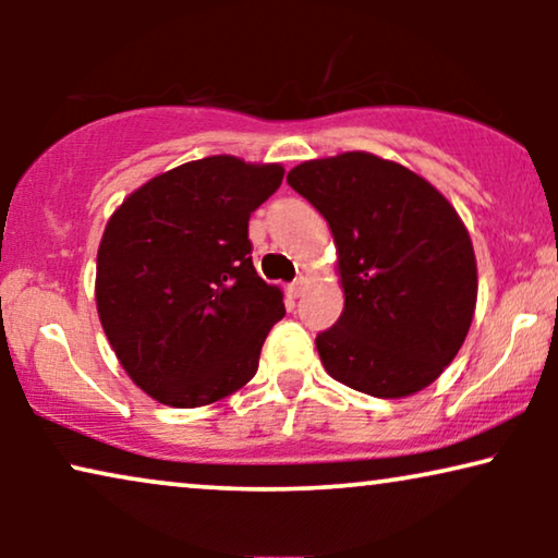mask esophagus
<instances>
[{
    "label": "esophagus",
    "mask_w": 558,
    "mask_h": 558,
    "mask_svg": "<svg viewBox=\"0 0 558 558\" xmlns=\"http://www.w3.org/2000/svg\"><path fill=\"white\" fill-rule=\"evenodd\" d=\"M304 287H307V279L296 277L287 289H289V294H292V296H302V294H304Z\"/></svg>",
    "instance_id": "1"
}]
</instances>
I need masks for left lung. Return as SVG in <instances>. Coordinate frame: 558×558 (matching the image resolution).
I'll use <instances>...</instances> for the list:
<instances>
[{
	"label": "left lung",
	"instance_id": "1",
	"mask_svg": "<svg viewBox=\"0 0 558 558\" xmlns=\"http://www.w3.org/2000/svg\"><path fill=\"white\" fill-rule=\"evenodd\" d=\"M287 182L338 246L345 310L315 338L325 371L378 399L422 391L475 315V251L460 216L424 178L368 151L302 162Z\"/></svg>",
	"mask_w": 558,
	"mask_h": 558
}]
</instances>
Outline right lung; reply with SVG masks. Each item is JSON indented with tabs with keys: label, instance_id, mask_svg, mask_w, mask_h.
Segmentation results:
<instances>
[{
	"label": "right lung",
	"instance_id": "add662e5",
	"mask_svg": "<svg viewBox=\"0 0 558 558\" xmlns=\"http://www.w3.org/2000/svg\"><path fill=\"white\" fill-rule=\"evenodd\" d=\"M281 178L279 165L195 159L142 185L106 226L98 317L124 371L159 403L205 407L254 378L284 296L254 269L248 218Z\"/></svg>",
	"mask_w": 558,
	"mask_h": 558
}]
</instances>
